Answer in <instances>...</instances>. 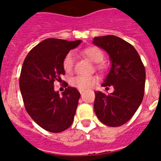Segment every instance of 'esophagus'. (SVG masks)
Segmentation results:
<instances>
[{
  "label": "esophagus",
  "instance_id": "esophagus-1",
  "mask_svg": "<svg viewBox=\"0 0 161 161\" xmlns=\"http://www.w3.org/2000/svg\"><path fill=\"white\" fill-rule=\"evenodd\" d=\"M80 93H81V97H83V90H80Z\"/></svg>",
  "mask_w": 161,
  "mask_h": 161
}]
</instances>
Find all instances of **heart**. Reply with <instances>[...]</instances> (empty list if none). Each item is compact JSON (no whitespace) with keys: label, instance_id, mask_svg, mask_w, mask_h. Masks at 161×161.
Wrapping results in <instances>:
<instances>
[{"label":"heart","instance_id":"heart-1","mask_svg":"<svg viewBox=\"0 0 161 161\" xmlns=\"http://www.w3.org/2000/svg\"><path fill=\"white\" fill-rule=\"evenodd\" d=\"M82 55H85V57L88 58L93 63L97 64V68L98 69H103L104 64H102L104 59V54L97 47H88L81 51ZM74 65V55L72 52L67 54L65 55L63 61V68L64 71L68 73L72 71ZM97 81V78L94 76H74L71 79L70 84L72 86L80 89V90H86L92 88Z\"/></svg>","mask_w":161,"mask_h":161}]
</instances>
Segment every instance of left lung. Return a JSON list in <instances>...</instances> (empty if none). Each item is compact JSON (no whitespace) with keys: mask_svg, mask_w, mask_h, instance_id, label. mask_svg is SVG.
<instances>
[{"mask_svg":"<svg viewBox=\"0 0 161 161\" xmlns=\"http://www.w3.org/2000/svg\"><path fill=\"white\" fill-rule=\"evenodd\" d=\"M93 43L109 54L111 64L102 86L106 89L114 87V92L109 95L95 92L94 111L106 126H122L131 119L143 101L144 66L135 47L119 37H95Z\"/></svg>","mask_w":161,"mask_h":161,"instance_id":"obj_1","label":"left lung"}]
</instances>
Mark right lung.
Returning <instances> with one entry per match:
<instances>
[{
  "label": "right lung",
  "mask_w": 161,
  "mask_h": 161,
  "mask_svg": "<svg viewBox=\"0 0 161 161\" xmlns=\"http://www.w3.org/2000/svg\"><path fill=\"white\" fill-rule=\"evenodd\" d=\"M81 40L47 38L31 50L22 64L19 86L25 108L31 119L44 130L59 133L70 127L80 94L68 87L60 96L54 82L64 75L63 61Z\"/></svg>",
  "instance_id": "add662e5"
}]
</instances>
